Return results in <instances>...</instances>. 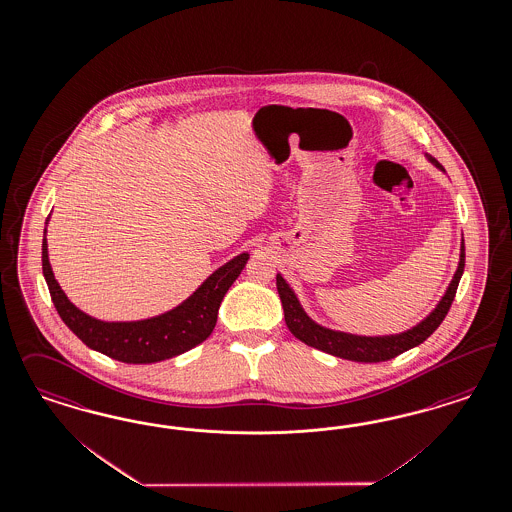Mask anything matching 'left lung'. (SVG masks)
Returning a JSON list of instances; mask_svg holds the SVG:
<instances>
[{
	"label": "left lung",
	"mask_w": 512,
	"mask_h": 512,
	"mask_svg": "<svg viewBox=\"0 0 512 512\" xmlns=\"http://www.w3.org/2000/svg\"><path fill=\"white\" fill-rule=\"evenodd\" d=\"M425 157L431 165H435L438 171L446 172L435 157H431L429 153H425ZM463 269H465V241L461 239L457 269L444 296L440 298V302L436 303L435 309L410 330L400 334H389V336H357V334L326 328L319 322L313 321L305 313L296 292L284 281L281 273H277V290L283 302L286 326L298 340L340 359L355 360V362H381V360L395 359L400 353L423 343L435 332L452 307Z\"/></svg>",
	"instance_id": "left-lung-1"
}]
</instances>
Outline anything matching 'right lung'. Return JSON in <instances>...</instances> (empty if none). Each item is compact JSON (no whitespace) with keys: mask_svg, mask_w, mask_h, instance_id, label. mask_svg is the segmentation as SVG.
I'll use <instances>...</instances> for the list:
<instances>
[{"mask_svg":"<svg viewBox=\"0 0 512 512\" xmlns=\"http://www.w3.org/2000/svg\"><path fill=\"white\" fill-rule=\"evenodd\" d=\"M49 224V218L47 222ZM47 235V228L43 231ZM250 254L243 252L220 265L190 298L142 321L108 322L95 319L68 300L49 264L47 237H43V277L60 319L87 347L127 364H152L172 359L207 340L218 319V309L229 286L241 275Z\"/></svg>","mask_w":512,"mask_h":512,"instance_id":"1","label":"right lung"}]
</instances>
